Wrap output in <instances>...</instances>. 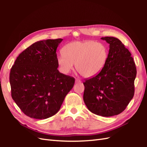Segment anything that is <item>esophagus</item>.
I'll return each mask as SVG.
<instances>
[{"instance_id": "obj_1", "label": "esophagus", "mask_w": 147, "mask_h": 147, "mask_svg": "<svg viewBox=\"0 0 147 147\" xmlns=\"http://www.w3.org/2000/svg\"><path fill=\"white\" fill-rule=\"evenodd\" d=\"M75 82H76V83H81V80H80L79 79L76 78V79H75Z\"/></svg>"}]
</instances>
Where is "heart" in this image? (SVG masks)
<instances>
[{
	"instance_id": "heart-1",
	"label": "heart",
	"mask_w": 147,
	"mask_h": 147,
	"mask_svg": "<svg viewBox=\"0 0 147 147\" xmlns=\"http://www.w3.org/2000/svg\"><path fill=\"white\" fill-rule=\"evenodd\" d=\"M57 56L62 73L69 74L75 67L83 77L91 78L99 74L107 61L108 51L103 43L92 40L68 43Z\"/></svg>"
}]
</instances>
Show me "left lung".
<instances>
[{
	"label": "left lung",
	"instance_id": "1",
	"mask_svg": "<svg viewBox=\"0 0 147 147\" xmlns=\"http://www.w3.org/2000/svg\"><path fill=\"white\" fill-rule=\"evenodd\" d=\"M101 39L110 44L107 61L99 74L83 82V100L90 112L109 117L123 112L133 98L137 70L131 53L119 39Z\"/></svg>",
	"mask_w": 147,
	"mask_h": 147
}]
</instances>
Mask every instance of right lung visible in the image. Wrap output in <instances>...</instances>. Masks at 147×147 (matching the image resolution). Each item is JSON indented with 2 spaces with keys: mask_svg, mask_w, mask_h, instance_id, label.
Returning a JSON list of instances; mask_svg holds the SVG:
<instances>
[{
  "mask_svg": "<svg viewBox=\"0 0 147 147\" xmlns=\"http://www.w3.org/2000/svg\"><path fill=\"white\" fill-rule=\"evenodd\" d=\"M63 39L33 43L17 57L10 73L12 99L26 116L46 119L59 110L75 78L57 70L56 49Z\"/></svg>",
  "mask_w": 147,
  "mask_h": 147,
  "instance_id": "right-lung-1",
  "label": "right lung"
}]
</instances>
